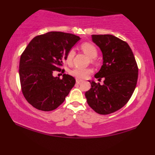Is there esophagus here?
Wrapping results in <instances>:
<instances>
[{
	"label": "esophagus",
	"mask_w": 155,
	"mask_h": 155,
	"mask_svg": "<svg viewBox=\"0 0 155 155\" xmlns=\"http://www.w3.org/2000/svg\"><path fill=\"white\" fill-rule=\"evenodd\" d=\"M76 83L78 84H81L83 81H82V80H81V79H76Z\"/></svg>",
	"instance_id": "1"
}]
</instances>
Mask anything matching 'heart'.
<instances>
[{"mask_svg":"<svg viewBox=\"0 0 155 155\" xmlns=\"http://www.w3.org/2000/svg\"><path fill=\"white\" fill-rule=\"evenodd\" d=\"M81 49L87 55H88L90 58H95L97 55V50L93 44L90 43H84L81 46ZM75 55V51L74 49L69 50L66 55V62L68 63H71L72 62L74 57ZM92 73L90 68H74L71 71V74L78 79H84L87 78Z\"/></svg>","mask_w":155,"mask_h":155,"instance_id":"1","label":"heart"}]
</instances>
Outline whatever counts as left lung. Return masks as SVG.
Instances as JSON below:
<instances>
[{
  "mask_svg": "<svg viewBox=\"0 0 155 155\" xmlns=\"http://www.w3.org/2000/svg\"><path fill=\"white\" fill-rule=\"evenodd\" d=\"M100 48L103 65L95 78H104V84L90 80L91 88L85 93L89 106L100 114H109L127 103L136 89L138 69L130 46L114 35H92Z\"/></svg>",
  "mask_w": 155,
  "mask_h": 155,
  "instance_id": "1",
  "label": "left lung"
}]
</instances>
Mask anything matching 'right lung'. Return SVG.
Returning <instances> with one entry per match:
<instances>
[{
  "mask_svg": "<svg viewBox=\"0 0 155 155\" xmlns=\"http://www.w3.org/2000/svg\"><path fill=\"white\" fill-rule=\"evenodd\" d=\"M81 38L63 32L51 31L32 39L21 55L19 79L22 93L28 102L38 110H54L65 101L76 80L63 74L54 76L70 49Z\"/></svg>",
  "mask_w": 155,
  "mask_h": 155,
  "instance_id": "right-lung-1",
  "label": "right lung"
}]
</instances>
